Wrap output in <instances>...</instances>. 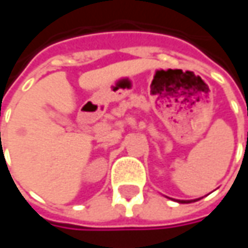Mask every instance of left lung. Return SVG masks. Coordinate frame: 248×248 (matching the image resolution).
<instances>
[{
	"instance_id": "1",
	"label": "left lung",
	"mask_w": 248,
	"mask_h": 248,
	"mask_svg": "<svg viewBox=\"0 0 248 248\" xmlns=\"http://www.w3.org/2000/svg\"><path fill=\"white\" fill-rule=\"evenodd\" d=\"M248 135V134H247ZM248 138V137H247ZM196 200H199V199H196ZM178 203H192V202H190V200H178Z\"/></svg>"
}]
</instances>
